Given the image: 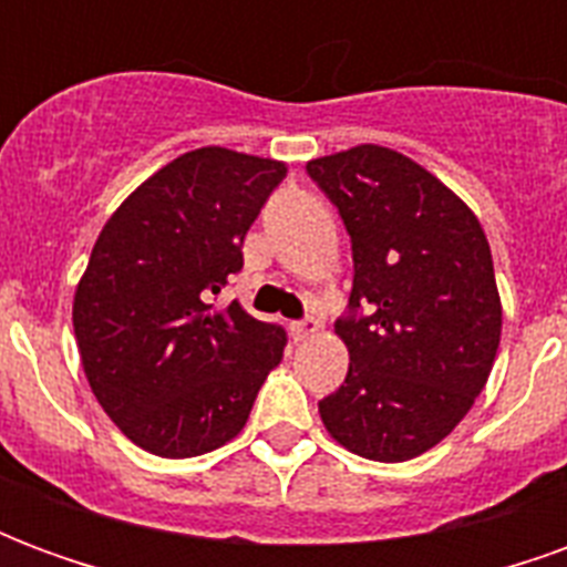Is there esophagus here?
<instances>
[{"label":"esophagus","instance_id":"34e87169","mask_svg":"<svg viewBox=\"0 0 567 567\" xmlns=\"http://www.w3.org/2000/svg\"><path fill=\"white\" fill-rule=\"evenodd\" d=\"M319 321L316 319H297V321H288V331H291V337H295L297 343L300 340H309V337H316L319 333Z\"/></svg>","mask_w":567,"mask_h":567}]
</instances>
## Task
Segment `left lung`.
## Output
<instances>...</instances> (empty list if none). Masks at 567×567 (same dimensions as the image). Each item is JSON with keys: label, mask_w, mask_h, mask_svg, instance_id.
<instances>
[{"label": "left lung", "mask_w": 567, "mask_h": 567, "mask_svg": "<svg viewBox=\"0 0 567 567\" xmlns=\"http://www.w3.org/2000/svg\"><path fill=\"white\" fill-rule=\"evenodd\" d=\"M352 239V295L337 333L343 385L319 413L373 462L416 458L483 392L501 340L486 234L450 187L404 154L358 145L307 163Z\"/></svg>", "instance_id": "8db88e82"}]
</instances>
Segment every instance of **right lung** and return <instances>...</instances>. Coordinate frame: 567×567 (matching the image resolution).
Listing matches in <instances>:
<instances>
[{"instance_id": "right-lung-1", "label": "right lung", "mask_w": 567, "mask_h": 567, "mask_svg": "<svg viewBox=\"0 0 567 567\" xmlns=\"http://www.w3.org/2000/svg\"><path fill=\"white\" fill-rule=\"evenodd\" d=\"M285 163L187 151L109 218L75 291L72 324L96 401L163 458L218 450L246 425L288 337L239 303L212 312L243 270V239Z\"/></svg>"}]
</instances>
